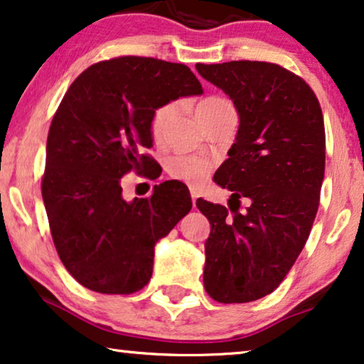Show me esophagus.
Wrapping results in <instances>:
<instances>
[{
  "label": "esophagus",
  "mask_w": 364,
  "mask_h": 364,
  "mask_svg": "<svg viewBox=\"0 0 364 364\" xmlns=\"http://www.w3.org/2000/svg\"><path fill=\"white\" fill-rule=\"evenodd\" d=\"M191 197H192V203H193V205H196V202H197V198H198V192L193 187H191Z\"/></svg>",
  "instance_id": "1"
}]
</instances>
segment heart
Wrapping results in <instances>:
<instances>
[{
	"instance_id": "heart-1",
	"label": "heart",
	"mask_w": 364,
	"mask_h": 364,
	"mask_svg": "<svg viewBox=\"0 0 364 364\" xmlns=\"http://www.w3.org/2000/svg\"><path fill=\"white\" fill-rule=\"evenodd\" d=\"M178 102L177 101H167L159 106L156 111L152 112L151 117V134L154 141L162 142L166 139V134L168 127L172 126L173 119H176L178 112ZM223 112H235V106L230 99L213 96L205 97L203 101L198 102L197 114L202 119L203 124L212 121L213 117L220 116ZM210 162L207 159H202L198 156H191V154H176L167 161V173L178 181L193 183L203 182L207 173L210 172Z\"/></svg>"
}]
</instances>
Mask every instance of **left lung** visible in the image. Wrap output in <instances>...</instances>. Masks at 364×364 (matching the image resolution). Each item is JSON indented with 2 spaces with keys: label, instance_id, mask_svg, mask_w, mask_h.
<instances>
[{
  "label": "left lung",
  "instance_id": "8db88e82",
  "mask_svg": "<svg viewBox=\"0 0 364 364\" xmlns=\"http://www.w3.org/2000/svg\"><path fill=\"white\" fill-rule=\"evenodd\" d=\"M196 68L240 116L235 144L213 177L232 191L230 210L197 200L210 222L203 287L218 303L255 301L280 285L310 237L325 177L323 112L305 79L280 64Z\"/></svg>",
  "mask_w": 364,
  "mask_h": 364
}]
</instances>
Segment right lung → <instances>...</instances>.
<instances>
[{"mask_svg": "<svg viewBox=\"0 0 364 364\" xmlns=\"http://www.w3.org/2000/svg\"><path fill=\"white\" fill-rule=\"evenodd\" d=\"M186 64L119 56L89 66L64 94L46 144L41 192L54 247L82 287L131 295L152 277L154 245L192 208L188 188L167 181L146 198H122L129 172L152 178V112L198 96Z\"/></svg>", "mask_w": 364, "mask_h": 364, "instance_id": "right-lung-1", "label": "right lung"}]
</instances>
